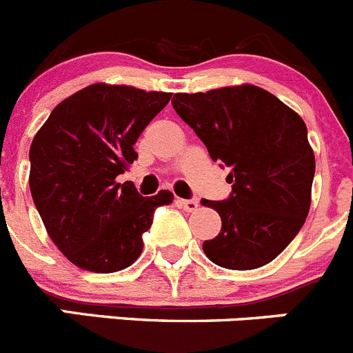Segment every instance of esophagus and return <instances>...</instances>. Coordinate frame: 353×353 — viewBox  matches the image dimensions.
I'll use <instances>...</instances> for the list:
<instances>
[{
    "label": "esophagus",
    "mask_w": 353,
    "mask_h": 353,
    "mask_svg": "<svg viewBox=\"0 0 353 353\" xmlns=\"http://www.w3.org/2000/svg\"><path fill=\"white\" fill-rule=\"evenodd\" d=\"M179 203L185 211H196L199 208V203L196 199H180Z\"/></svg>",
    "instance_id": "esophagus-1"
}]
</instances>
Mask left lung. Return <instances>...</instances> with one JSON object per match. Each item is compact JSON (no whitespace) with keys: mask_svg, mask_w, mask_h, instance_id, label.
Segmentation results:
<instances>
[{"mask_svg":"<svg viewBox=\"0 0 353 353\" xmlns=\"http://www.w3.org/2000/svg\"><path fill=\"white\" fill-rule=\"evenodd\" d=\"M171 103L211 159L230 168L234 183L227 201L203 199L221 218L220 234L204 241L203 251L230 270L270 263L310 210L315 157L303 119L254 85L174 93Z\"/></svg>","mask_w":353,"mask_h":353,"instance_id":"left-lung-1","label":"left lung"}]
</instances>
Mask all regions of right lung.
I'll list each match as a JSON object with an SVG mask.
<instances>
[{"instance_id":"1","label":"right lung","mask_w":353,"mask_h":353,"mask_svg":"<svg viewBox=\"0 0 353 353\" xmlns=\"http://www.w3.org/2000/svg\"><path fill=\"white\" fill-rule=\"evenodd\" d=\"M171 93L95 83L52 110L29 150L32 201L50 239L76 267L110 274L135 263L154 210L170 190L142 197L117 174L139 157L133 145Z\"/></svg>"}]
</instances>
